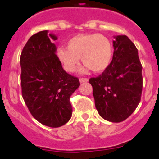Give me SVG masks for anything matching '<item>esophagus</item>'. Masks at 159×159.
<instances>
[{"instance_id": "1", "label": "esophagus", "mask_w": 159, "mask_h": 159, "mask_svg": "<svg viewBox=\"0 0 159 159\" xmlns=\"http://www.w3.org/2000/svg\"><path fill=\"white\" fill-rule=\"evenodd\" d=\"M79 81L81 83H84V82H87V81H89V79H88V78H81L79 79Z\"/></svg>"}]
</instances>
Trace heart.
I'll return each instance as SVG.
<instances>
[{
	"label": "heart",
	"mask_w": 159,
	"mask_h": 159,
	"mask_svg": "<svg viewBox=\"0 0 159 159\" xmlns=\"http://www.w3.org/2000/svg\"><path fill=\"white\" fill-rule=\"evenodd\" d=\"M57 57L65 70L74 73L80 64V57L85 67L82 72L91 70L94 73H102L109 68L114 57L111 41L99 34H78L70 38L66 48L57 49Z\"/></svg>",
	"instance_id": "b5f03b06"
}]
</instances>
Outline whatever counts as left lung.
Instances as JSON below:
<instances>
[{"label":"left lung","instance_id":"8db88e82","mask_svg":"<svg viewBox=\"0 0 159 159\" xmlns=\"http://www.w3.org/2000/svg\"><path fill=\"white\" fill-rule=\"evenodd\" d=\"M114 38L112 62L100 76L89 81L101 117L109 121L121 122L132 114L140 102L143 66L137 48L128 37Z\"/></svg>","mask_w":159,"mask_h":159}]
</instances>
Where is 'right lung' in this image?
<instances>
[{"label": "right lung", "instance_id": "obj_1", "mask_svg": "<svg viewBox=\"0 0 159 159\" xmlns=\"http://www.w3.org/2000/svg\"><path fill=\"white\" fill-rule=\"evenodd\" d=\"M57 39L47 30L38 32L27 41L20 58L23 99L34 118L49 127L70 121V98L80 85L78 78L63 70L53 43Z\"/></svg>", "mask_w": 159, "mask_h": 159}]
</instances>
